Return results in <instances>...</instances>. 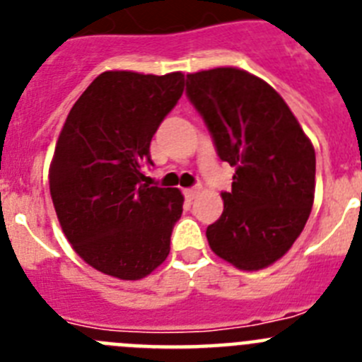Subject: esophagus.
<instances>
[{"mask_svg": "<svg viewBox=\"0 0 362 362\" xmlns=\"http://www.w3.org/2000/svg\"><path fill=\"white\" fill-rule=\"evenodd\" d=\"M185 197L187 199H194V197L197 196V188H185Z\"/></svg>", "mask_w": 362, "mask_h": 362, "instance_id": "esophagus-1", "label": "esophagus"}]
</instances>
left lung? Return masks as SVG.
Instances as JSON below:
<instances>
[{
	"instance_id": "left-lung-1",
	"label": "left lung",
	"mask_w": 362,
	"mask_h": 362,
	"mask_svg": "<svg viewBox=\"0 0 362 362\" xmlns=\"http://www.w3.org/2000/svg\"><path fill=\"white\" fill-rule=\"evenodd\" d=\"M187 98L203 117L221 161L235 166L225 209L206 228L214 254L239 270H261L290 250L315 192V150L267 81L245 70L187 76Z\"/></svg>"
}]
</instances>
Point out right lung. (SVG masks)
Returning a JSON list of instances; mask_svg holds the SVG:
<instances>
[{
	"label": "right lung",
	"instance_id": "add662e5",
	"mask_svg": "<svg viewBox=\"0 0 362 362\" xmlns=\"http://www.w3.org/2000/svg\"><path fill=\"white\" fill-rule=\"evenodd\" d=\"M183 88L181 72H103L63 124L49 174L54 209L74 250L107 276L141 279L170 252L183 196L143 183L141 168Z\"/></svg>",
	"mask_w": 362,
	"mask_h": 362
}]
</instances>
